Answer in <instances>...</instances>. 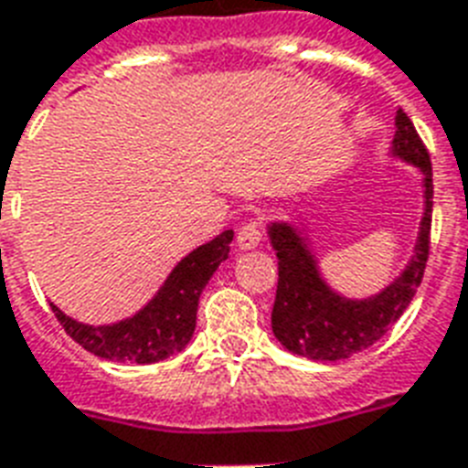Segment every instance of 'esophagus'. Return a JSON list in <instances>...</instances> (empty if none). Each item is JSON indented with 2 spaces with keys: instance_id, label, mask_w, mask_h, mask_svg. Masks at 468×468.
I'll return each instance as SVG.
<instances>
[{
  "instance_id": "34e87169",
  "label": "esophagus",
  "mask_w": 468,
  "mask_h": 468,
  "mask_svg": "<svg viewBox=\"0 0 468 468\" xmlns=\"http://www.w3.org/2000/svg\"><path fill=\"white\" fill-rule=\"evenodd\" d=\"M261 242V223L260 221H247L238 230V247L240 250H252Z\"/></svg>"
}]
</instances>
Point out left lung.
<instances>
[{
  "label": "left lung",
  "instance_id": "1",
  "mask_svg": "<svg viewBox=\"0 0 468 468\" xmlns=\"http://www.w3.org/2000/svg\"><path fill=\"white\" fill-rule=\"evenodd\" d=\"M394 155L413 163L423 170L425 214L420 223L419 245L411 264L392 286L375 298L346 300L324 286L314 267L313 254L307 252L291 226L273 223L269 238L279 257V283L271 310V329L288 351L310 360H341L353 353L370 348L385 336L404 314L409 303L423 281L428 254H431L432 223V165L413 122L404 110L394 117Z\"/></svg>",
  "mask_w": 468,
  "mask_h": 468
}]
</instances>
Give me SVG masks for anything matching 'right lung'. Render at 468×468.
Segmentation results:
<instances>
[{"mask_svg":"<svg viewBox=\"0 0 468 468\" xmlns=\"http://www.w3.org/2000/svg\"><path fill=\"white\" fill-rule=\"evenodd\" d=\"M233 230H226L207 245L197 247L195 252L173 269L165 286L158 291L142 313L124 322L110 326L79 324L71 317L55 313L57 322L64 326L76 344L90 351L98 358L120 360V363H158L173 353L182 351L189 344L197 326V307L199 295L207 288L223 260L230 252Z\"/></svg>","mask_w":468,"mask_h":468,"instance_id":"add662e5","label":"right lung"}]
</instances>
